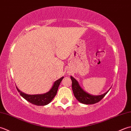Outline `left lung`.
Returning a JSON list of instances; mask_svg holds the SVG:
<instances>
[{
	"instance_id": "1",
	"label": "left lung",
	"mask_w": 131,
	"mask_h": 131,
	"mask_svg": "<svg viewBox=\"0 0 131 131\" xmlns=\"http://www.w3.org/2000/svg\"><path fill=\"white\" fill-rule=\"evenodd\" d=\"M72 80V88L73 93L74 97L76 99L82 103L86 104V105H92L97 103L105 97L107 91L103 94L100 95H92L85 92L80 85L76 79H74L72 76H71Z\"/></svg>"
}]
</instances>
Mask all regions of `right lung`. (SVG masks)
I'll return each instance as SVG.
<instances>
[{
	"label": "right lung",
	"mask_w": 131,
	"mask_h": 131,
	"mask_svg": "<svg viewBox=\"0 0 131 131\" xmlns=\"http://www.w3.org/2000/svg\"><path fill=\"white\" fill-rule=\"evenodd\" d=\"M63 77H61L60 79L54 82V85H53L52 88L51 89L50 91L43 94H25V93L21 92L20 90H18L17 88H16L17 91L20 93V95L22 96L24 98H25L26 101H28L29 102L37 106H45L51 102V101L53 98L55 97V96L57 93L59 86V85L61 81H62L63 80Z\"/></svg>",
	"instance_id": "add662e5"
}]
</instances>
